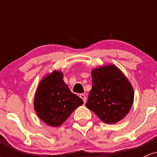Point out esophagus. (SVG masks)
<instances>
[{
	"label": "esophagus",
	"mask_w": 157,
	"mask_h": 157,
	"mask_svg": "<svg viewBox=\"0 0 157 157\" xmlns=\"http://www.w3.org/2000/svg\"><path fill=\"white\" fill-rule=\"evenodd\" d=\"M80 98H82V100H83L84 102H86V100H87V98H86V95L83 94H80Z\"/></svg>",
	"instance_id": "obj_1"
}]
</instances>
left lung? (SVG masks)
<instances>
[{
  "instance_id": "obj_1",
  "label": "left lung",
  "mask_w": 157,
  "mask_h": 157,
  "mask_svg": "<svg viewBox=\"0 0 157 157\" xmlns=\"http://www.w3.org/2000/svg\"><path fill=\"white\" fill-rule=\"evenodd\" d=\"M92 89L86 105L102 122L116 123L130 111L134 102L132 86L114 65L94 68L91 71Z\"/></svg>"
}]
</instances>
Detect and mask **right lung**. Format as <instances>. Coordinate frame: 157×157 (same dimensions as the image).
Masks as SVG:
<instances>
[{
	"mask_svg": "<svg viewBox=\"0 0 157 157\" xmlns=\"http://www.w3.org/2000/svg\"><path fill=\"white\" fill-rule=\"evenodd\" d=\"M83 101L71 92L61 71H54L43 79L36 91L34 108L42 121L57 127Z\"/></svg>",
	"mask_w": 157,
	"mask_h": 157,
	"instance_id": "1",
	"label": "right lung"
}]
</instances>
